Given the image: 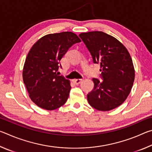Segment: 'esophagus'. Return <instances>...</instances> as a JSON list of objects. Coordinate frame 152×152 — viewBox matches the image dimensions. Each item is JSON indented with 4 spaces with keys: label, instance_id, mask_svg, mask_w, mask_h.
<instances>
[{
    "label": "esophagus",
    "instance_id": "obj_1",
    "mask_svg": "<svg viewBox=\"0 0 152 152\" xmlns=\"http://www.w3.org/2000/svg\"><path fill=\"white\" fill-rule=\"evenodd\" d=\"M82 80H82V79H74V82L76 84V85H78L79 84L81 83Z\"/></svg>",
    "mask_w": 152,
    "mask_h": 152
}]
</instances>
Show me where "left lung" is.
Here are the masks:
<instances>
[{"label":"left lung","instance_id":"8db88e82","mask_svg":"<svg viewBox=\"0 0 152 152\" xmlns=\"http://www.w3.org/2000/svg\"><path fill=\"white\" fill-rule=\"evenodd\" d=\"M79 37L93 62L101 64L103 79H92L94 86L87 94L88 103L101 111L114 109L125 101L134 82L135 70L129 53L119 40L102 31L82 33Z\"/></svg>","mask_w":152,"mask_h":152}]
</instances>
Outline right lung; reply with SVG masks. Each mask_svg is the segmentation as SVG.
<instances>
[{"label":"right lung","mask_w":152,"mask_h":152,"mask_svg":"<svg viewBox=\"0 0 152 152\" xmlns=\"http://www.w3.org/2000/svg\"><path fill=\"white\" fill-rule=\"evenodd\" d=\"M80 42L75 33L65 31L43 36L31 48L25 59L23 79L30 99L37 106L51 110L66 103L70 82L56 72L68 49Z\"/></svg>","instance_id":"1"}]
</instances>
